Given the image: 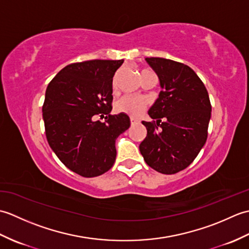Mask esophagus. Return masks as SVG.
I'll return each instance as SVG.
<instances>
[{
  "label": "esophagus",
  "instance_id": "1",
  "mask_svg": "<svg viewBox=\"0 0 249 249\" xmlns=\"http://www.w3.org/2000/svg\"><path fill=\"white\" fill-rule=\"evenodd\" d=\"M137 123H139L138 120H136V119H134V118H130V124H131V125H135V124H137Z\"/></svg>",
  "mask_w": 249,
  "mask_h": 249
}]
</instances>
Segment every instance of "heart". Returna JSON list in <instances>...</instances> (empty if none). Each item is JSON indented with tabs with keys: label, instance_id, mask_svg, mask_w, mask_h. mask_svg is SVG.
Masks as SVG:
<instances>
[{
	"label": "heart",
	"instance_id": "obj_1",
	"mask_svg": "<svg viewBox=\"0 0 249 249\" xmlns=\"http://www.w3.org/2000/svg\"><path fill=\"white\" fill-rule=\"evenodd\" d=\"M145 71H149L144 70L141 71V75ZM146 100L142 97H134V96H123L121 97L118 102L115 103V110L118 112L128 114L130 116H139L144 109L146 108Z\"/></svg>",
	"mask_w": 249,
	"mask_h": 249
}]
</instances>
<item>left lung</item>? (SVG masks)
<instances>
[{"label": "left lung", "mask_w": 249, "mask_h": 249, "mask_svg": "<svg viewBox=\"0 0 249 249\" xmlns=\"http://www.w3.org/2000/svg\"><path fill=\"white\" fill-rule=\"evenodd\" d=\"M160 79L161 91L142 122L147 134L139 145L145 162L163 174L188 167L208 138L209 93L189 66L163 57H146Z\"/></svg>", "instance_id": "8db88e82"}]
</instances>
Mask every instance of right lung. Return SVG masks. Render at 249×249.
<instances>
[{"mask_svg": "<svg viewBox=\"0 0 249 249\" xmlns=\"http://www.w3.org/2000/svg\"><path fill=\"white\" fill-rule=\"evenodd\" d=\"M123 62L73 63L47 87L43 106L47 140L59 160L84 178L98 177L113 166L115 140L130 126L127 114H109L113 76ZM98 114H106L105 122L94 120Z\"/></svg>", "mask_w": 249, "mask_h": 249, "instance_id": "1", "label": "right lung"}]
</instances>
